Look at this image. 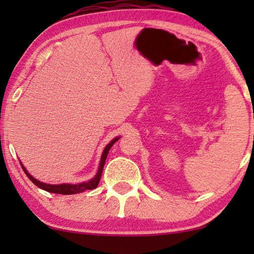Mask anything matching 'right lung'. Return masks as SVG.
<instances>
[{
  "label": "right lung",
  "mask_w": 254,
  "mask_h": 254,
  "mask_svg": "<svg viewBox=\"0 0 254 254\" xmlns=\"http://www.w3.org/2000/svg\"><path fill=\"white\" fill-rule=\"evenodd\" d=\"M118 140H119V137L114 138V140L111 141L110 143L106 145V148L104 149L103 156H102V161H100V164H99L98 172H97L95 178L91 179L88 183H82V184H78V185H69V184H61V185H50V184H45V183L38 182V180L34 179L32 176L29 175V172L26 171L25 168H24L23 165H22V168L24 170V172L26 173V176L29 177V179L34 184V185L40 187L41 190H47V192L58 193V194H76V193H81V192H83V190H93V189H96V187L98 186V184H99V180H100V177H102V172H103V169H104V164H105L107 154H109L111 147H112V145L116 143Z\"/></svg>",
  "instance_id": "obj_1"
}]
</instances>
